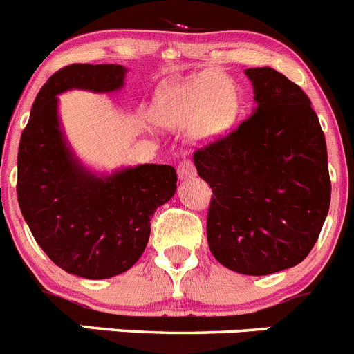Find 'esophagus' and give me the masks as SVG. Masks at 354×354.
Instances as JSON below:
<instances>
[{
    "mask_svg": "<svg viewBox=\"0 0 354 354\" xmlns=\"http://www.w3.org/2000/svg\"><path fill=\"white\" fill-rule=\"evenodd\" d=\"M177 175H179L180 180H187V179H193L196 175V170H195V165H193L192 161H183L177 167Z\"/></svg>",
    "mask_w": 354,
    "mask_h": 354,
    "instance_id": "1",
    "label": "esophagus"
}]
</instances>
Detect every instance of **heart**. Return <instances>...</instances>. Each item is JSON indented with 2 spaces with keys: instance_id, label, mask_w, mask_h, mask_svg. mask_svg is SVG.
Listing matches in <instances>:
<instances>
[{
  "instance_id": "b5f03b06",
  "label": "heart",
  "mask_w": 354,
  "mask_h": 354,
  "mask_svg": "<svg viewBox=\"0 0 354 354\" xmlns=\"http://www.w3.org/2000/svg\"><path fill=\"white\" fill-rule=\"evenodd\" d=\"M239 109L241 93L234 81L218 71H202L159 88L152 118L167 129L186 127L189 142L205 145L234 126Z\"/></svg>"
}]
</instances>
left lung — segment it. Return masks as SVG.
<instances>
[{
	"label": "left lung",
	"instance_id": "1",
	"mask_svg": "<svg viewBox=\"0 0 354 354\" xmlns=\"http://www.w3.org/2000/svg\"><path fill=\"white\" fill-rule=\"evenodd\" d=\"M252 117L196 150L212 187L207 243L216 261L250 277L278 273L310 253L330 209L326 140L308 97L271 67L246 68Z\"/></svg>",
	"mask_w": 354,
	"mask_h": 354
}]
</instances>
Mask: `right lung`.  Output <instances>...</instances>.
Returning <instances> with one entry per match:
<instances>
[{
    "instance_id": "right-lung-1",
    "label": "right lung",
    "mask_w": 354,
    "mask_h": 354,
    "mask_svg": "<svg viewBox=\"0 0 354 354\" xmlns=\"http://www.w3.org/2000/svg\"><path fill=\"white\" fill-rule=\"evenodd\" d=\"M124 65L74 64L55 72L31 106L17 154V200L40 248L58 268L88 280L133 268L149 243L150 218L177 189L170 165L145 162L111 174L90 170L64 133L58 95L124 86Z\"/></svg>"
}]
</instances>
